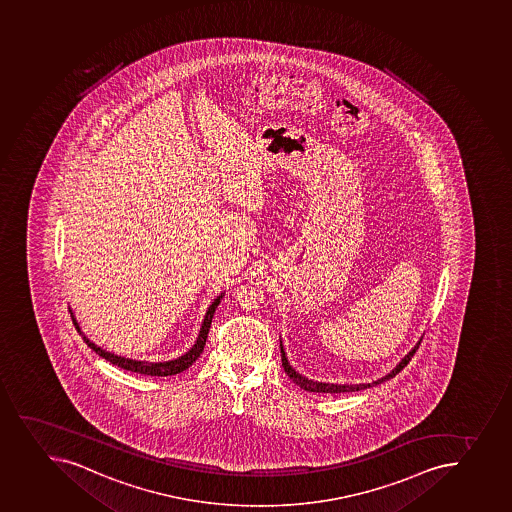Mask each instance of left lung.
<instances>
[{
  "instance_id": "obj_1",
  "label": "left lung",
  "mask_w": 512,
  "mask_h": 512,
  "mask_svg": "<svg viewBox=\"0 0 512 512\" xmlns=\"http://www.w3.org/2000/svg\"><path fill=\"white\" fill-rule=\"evenodd\" d=\"M421 340H423V338H419L418 343L401 358L400 363H396L395 368H393L390 373H386L385 376H381V378L371 381V383H358V385H338V383H323V381L308 380L307 376L300 375V373L288 363L287 353L283 350L282 338H280V353H282L283 370H285L288 378H290L295 385L300 386L302 390L310 391V393H331V395H333V393H351V391L366 390V388H373V386L381 385V383H385L386 380H390L396 373H400L404 366L408 365L411 356L414 355V351L418 350Z\"/></svg>"
}]
</instances>
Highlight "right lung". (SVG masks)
<instances>
[{
  "label": "right lung",
  "instance_id": "right-lung-1",
  "mask_svg": "<svg viewBox=\"0 0 512 512\" xmlns=\"http://www.w3.org/2000/svg\"><path fill=\"white\" fill-rule=\"evenodd\" d=\"M224 293L225 292L220 293L219 297L215 298L214 302L210 303L209 308H207V313H205L204 320H202L199 336H197L194 345L190 346V350L185 351L184 355L179 356V358H174V360L157 361V363L146 360H132V358L114 355L111 351L103 350L101 346L96 345V343L89 340L88 336L84 335L83 330L79 327L78 320L74 318V313H71V317H73L74 327L79 331V335L83 336L86 345H88L91 350L96 351L99 356H103L104 360H108L112 365L119 366L122 370L134 371V373H139V375L172 376L187 370V368L202 355L205 340H207V335H209L210 323H212V318H214L215 310L219 307L220 300L224 298ZM69 312H73V310H69Z\"/></svg>",
  "mask_w": 512,
  "mask_h": 512
}]
</instances>
